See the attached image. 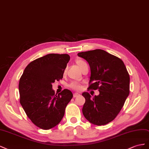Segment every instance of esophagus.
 <instances>
[{
  "mask_svg": "<svg viewBox=\"0 0 149 149\" xmlns=\"http://www.w3.org/2000/svg\"><path fill=\"white\" fill-rule=\"evenodd\" d=\"M79 95H80L79 93H74L73 96H74V97H78Z\"/></svg>",
  "mask_w": 149,
  "mask_h": 149,
  "instance_id": "esophagus-1",
  "label": "esophagus"
}]
</instances>
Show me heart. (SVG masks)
<instances>
[{
  "instance_id": "1",
  "label": "heart",
  "mask_w": 149,
  "mask_h": 149,
  "mask_svg": "<svg viewBox=\"0 0 149 149\" xmlns=\"http://www.w3.org/2000/svg\"><path fill=\"white\" fill-rule=\"evenodd\" d=\"M76 63H77L78 67L80 68V69H82L84 65L86 64V62H84L82 60H79V59H78V60L76 61ZM70 87L72 88H73L74 90H75V91L80 90V89H81V88H82L81 84H79V83H77V82H72V83H71L70 84Z\"/></svg>"
}]
</instances>
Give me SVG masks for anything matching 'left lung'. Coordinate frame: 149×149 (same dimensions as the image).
Here are the masks:
<instances>
[{
    "instance_id": "1",
    "label": "left lung",
    "mask_w": 149,
    "mask_h": 149,
    "mask_svg": "<svg viewBox=\"0 0 149 149\" xmlns=\"http://www.w3.org/2000/svg\"><path fill=\"white\" fill-rule=\"evenodd\" d=\"M91 68L88 89H99V95L91 98L82 95L86 102L82 113L86 119L97 125L107 124L120 112L130 92V77L124 63L118 57L101 49L78 53Z\"/></svg>"
}]
</instances>
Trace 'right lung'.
<instances>
[{
  "label": "right lung",
  "instance_id": "1",
  "mask_svg": "<svg viewBox=\"0 0 149 149\" xmlns=\"http://www.w3.org/2000/svg\"><path fill=\"white\" fill-rule=\"evenodd\" d=\"M69 60L68 54H47L29 63L20 79V103L33 124L42 129L60 123L73 97L68 89L55 94L52 85L63 78Z\"/></svg>",
  "mask_w": 149,
  "mask_h": 149
}]
</instances>
